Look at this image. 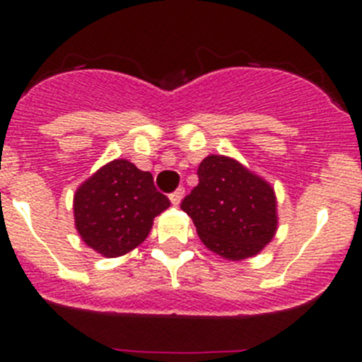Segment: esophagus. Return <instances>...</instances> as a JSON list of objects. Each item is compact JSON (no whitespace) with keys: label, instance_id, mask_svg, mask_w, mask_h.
Returning <instances> with one entry per match:
<instances>
[{"label":"esophagus","instance_id":"obj_1","mask_svg":"<svg viewBox=\"0 0 362 362\" xmlns=\"http://www.w3.org/2000/svg\"><path fill=\"white\" fill-rule=\"evenodd\" d=\"M183 196H185V188H183V187H179L177 190L172 192V194H170L172 204H179V203H181V199H183Z\"/></svg>","mask_w":362,"mask_h":362}]
</instances>
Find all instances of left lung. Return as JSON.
I'll return each mask as SVG.
<instances>
[{
  "instance_id": "8db88e82",
  "label": "left lung",
  "mask_w": 362,
  "mask_h": 362,
  "mask_svg": "<svg viewBox=\"0 0 362 362\" xmlns=\"http://www.w3.org/2000/svg\"><path fill=\"white\" fill-rule=\"evenodd\" d=\"M197 177L199 185L185 196L181 210L192 217L206 248L232 261L263 250L277 228L270 185L223 156L203 159Z\"/></svg>"
}]
</instances>
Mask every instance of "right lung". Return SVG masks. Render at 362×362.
Wrapping results in <instances>:
<instances>
[{"mask_svg": "<svg viewBox=\"0 0 362 362\" xmlns=\"http://www.w3.org/2000/svg\"><path fill=\"white\" fill-rule=\"evenodd\" d=\"M168 206L170 199L156 188L152 174L127 159L99 168L74 196L79 235L105 257H117L141 245L153 217Z\"/></svg>", "mask_w": 362, "mask_h": 362, "instance_id": "obj_1", "label": "right lung"}]
</instances>
